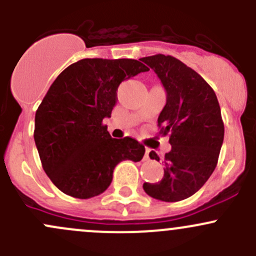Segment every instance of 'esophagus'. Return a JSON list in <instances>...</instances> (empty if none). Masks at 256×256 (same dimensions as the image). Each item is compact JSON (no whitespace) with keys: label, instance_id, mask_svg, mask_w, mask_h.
<instances>
[{"label":"esophagus","instance_id":"1","mask_svg":"<svg viewBox=\"0 0 256 256\" xmlns=\"http://www.w3.org/2000/svg\"><path fill=\"white\" fill-rule=\"evenodd\" d=\"M148 154H150V150H146V152H144V158H148Z\"/></svg>","mask_w":256,"mask_h":256}]
</instances>
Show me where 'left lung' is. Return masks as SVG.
<instances>
[{
  "label": "left lung",
  "mask_w": 256,
  "mask_h": 256,
  "mask_svg": "<svg viewBox=\"0 0 256 256\" xmlns=\"http://www.w3.org/2000/svg\"><path fill=\"white\" fill-rule=\"evenodd\" d=\"M140 60L166 90V105L157 122L172 146L164 154L161 182H144V190L154 200L178 202L200 190L216 168L224 140L220 106L208 82L178 59L156 54ZM150 157L160 161L154 151Z\"/></svg>",
  "instance_id": "left-lung-1"
}]
</instances>
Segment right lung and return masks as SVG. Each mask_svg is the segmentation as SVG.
<instances>
[{"label":"right lung","mask_w":256,"mask_h":256,"mask_svg":"<svg viewBox=\"0 0 256 256\" xmlns=\"http://www.w3.org/2000/svg\"><path fill=\"white\" fill-rule=\"evenodd\" d=\"M135 59H82L53 82L34 118V142L47 176L70 197L102 194L116 164L138 162L144 147L135 138H112L110 118L121 82L147 72Z\"/></svg>","instance_id":"add662e5"}]
</instances>
